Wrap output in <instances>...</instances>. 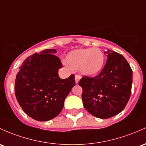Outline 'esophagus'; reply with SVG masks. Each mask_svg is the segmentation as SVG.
Wrapping results in <instances>:
<instances>
[{"instance_id":"34e87169","label":"esophagus","mask_w":146,"mask_h":146,"mask_svg":"<svg viewBox=\"0 0 146 146\" xmlns=\"http://www.w3.org/2000/svg\"><path fill=\"white\" fill-rule=\"evenodd\" d=\"M80 79H81L80 76H79V75H76V76H75V80H76V84H78V83L79 82L80 80Z\"/></svg>"}]
</instances>
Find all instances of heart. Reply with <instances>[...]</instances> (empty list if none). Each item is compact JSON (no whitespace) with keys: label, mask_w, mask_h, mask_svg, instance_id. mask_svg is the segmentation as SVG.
I'll list each match as a JSON object with an SVG mask.
<instances>
[{"label":"heart","mask_w":146,"mask_h":146,"mask_svg":"<svg viewBox=\"0 0 146 146\" xmlns=\"http://www.w3.org/2000/svg\"><path fill=\"white\" fill-rule=\"evenodd\" d=\"M105 55L100 49L80 48L70 51L66 57V64L73 69H79L82 75L95 76L105 64Z\"/></svg>","instance_id":"heart-1"}]
</instances>
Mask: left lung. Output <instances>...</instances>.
<instances>
[{"label": "left lung", "instance_id": "1", "mask_svg": "<svg viewBox=\"0 0 146 146\" xmlns=\"http://www.w3.org/2000/svg\"><path fill=\"white\" fill-rule=\"evenodd\" d=\"M103 69L96 76H83L78 84L82 88L83 105L96 117L105 119L122 111L131 95L132 70L121 54L108 50Z\"/></svg>", "mask_w": 146, "mask_h": 146}]
</instances>
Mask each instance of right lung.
<instances>
[{
  "mask_svg": "<svg viewBox=\"0 0 146 146\" xmlns=\"http://www.w3.org/2000/svg\"><path fill=\"white\" fill-rule=\"evenodd\" d=\"M55 49H46L28 57L19 68L15 95L21 108L38 121L52 119L60 113L65 98L76 85L75 76L61 79L62 64Z\"/></svg>",
  "mask_w": 146,
  "mask_h": 146,
  "instance_id": "right-lung-1",
  "label": "right lung"
}]
</instances>
